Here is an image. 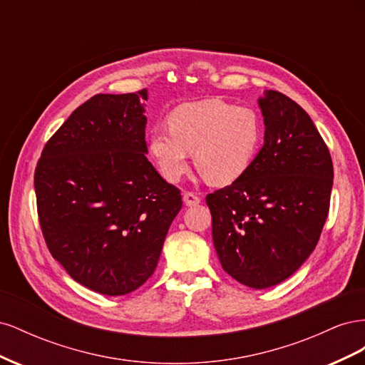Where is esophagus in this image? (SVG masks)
I'll return each mask as SVG.
<instances>
[{
    "label": "esophagus",
    "instance_id": "esophagus-1",
    "mask_svg": "<svg viewBox=\"0 0 365 365\" xmlns=\"http://www.w3.org/2000/svg\"><path fill=\"white\" fill-rule=\"evenodd\" d=\"M182 201H184V204H185V205L193 207V205H197V204L201 202V197H200V196H196L195 193L185 192V193L182 195Z\"/></svg>",
    "mask_w": 365,
    "mask_h": 365
}]
</instances>
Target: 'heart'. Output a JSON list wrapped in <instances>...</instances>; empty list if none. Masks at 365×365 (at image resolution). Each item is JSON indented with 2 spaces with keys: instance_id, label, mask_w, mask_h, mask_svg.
I'll return each mask as SVG.
<instances>
[{
  "instance_id": "heart-1",
  "label": "heart",
  "mask_w": 365,
  "mask_h": 365,
  "mask_svg": "<svg viewBox=\"0 0 365 365\" xmlns=\"http://www.w3.org/2000/svg\"><path fill=\"white\" fill-rule=\"evenodd\" d=\"M262 143L259 115L219 98L185 103L169 115V129H153L149 152L164 180L176 182L189 170L193 152L196 169L212 185L240 180Z\"/></svg>"
}]
</instances>
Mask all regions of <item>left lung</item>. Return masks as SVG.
Wrapping results in <instances>:
<instances>
[{"instance_id":"1","label":"left lung","mask_w":365,"mask_h":365,"mask_svg":"<svg viewBox=\"0 0 365 365\" xmlns=\"http://www.w3.org/2000/svg\"><path fill=\"white\" fill-rule=\"evenodd\" d=\"M263 146L248 172L207 195L220 264L254 289L279 284L315 250L326 222L334 165L304 109L279 91L259 97Z\"/></svg>"}]
</instances>
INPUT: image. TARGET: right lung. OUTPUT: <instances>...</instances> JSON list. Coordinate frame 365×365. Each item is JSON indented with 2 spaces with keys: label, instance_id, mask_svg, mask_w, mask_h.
<instances>
[{
  "label": "right lung",
  "instance_id": "obj_1",
  "mask_svg": "<svg viewBox=\"0 0 365 365\" xmlns=\"http://www.w3.org/2000/svg\"><path fill=\"white\" fill-rule=\"evenodd\" d=\"M148 91L96 94L42 150L35 192L42 235L70 277L103 295L138 289L182 207L148 161Z\"/></svg>",
  "mask_w": 365,
  "mask_h": 365
}]
</instances>
